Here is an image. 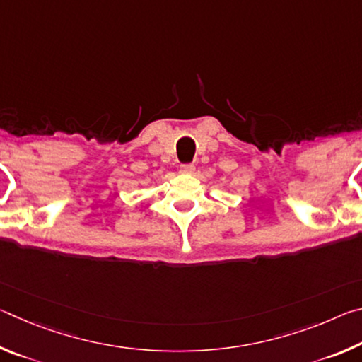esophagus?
<instances>
[{"instance_id": "esophagus-1", "label": "esophagus", "mask_w": 362, "mask_h": 362, "mask_svg": "<svg viewBox=\"0 0 362 362\" xmlns=\"http://www.w3.org/2000/svg\"><path fill=\"white\" fill-rule=\"evenodd\" d=\"M180 173L182 174H193L194 173V166H193V164H182Z\"/></svg>"}]
</instances>
